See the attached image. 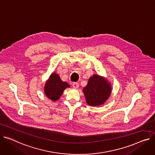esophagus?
<instances>
[{"label": "esophagus", "instance_id": "obj_1", "mask_svg": "<svg viewBox=\"0 0 155 155\" xmlns=\"http://www.w3.org/2000/svg\"><path fill=\"white\" fill-rule=\"evenodd\" d=\"M72 85H73V87L74 88H78V87H79V85L78 83H77V82H74V83H73V84H72Z\"/></svg>", "mask_w": 155, "mask_h": 155}]
</instances>
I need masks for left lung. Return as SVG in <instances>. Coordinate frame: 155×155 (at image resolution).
Returning a JSON list of instances; mask_svg holds the SVG:
<instances>
[{
    "mask_svg": "<svg viewBox=\"0 0 155 155\" xmlns=\"http://www.w3.org/2000/svg\"><path fill=\"white\" fill-rule=\"evenodd\" d=\"M87 103L90 106H99L107 101L110 95L111 88L108 82L98 75L88 80L87 85L83 89Z\"/></svg>",
    "mask_w": 155,
    "mask_h": 155,
    "instance_id": "left-lung-1",
    "label": "left lung"
}]
</instances>
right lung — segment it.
<instances>
[{"mask_svg": "<svg viewBox=\"0 0 155 155\" xmlns=\"http://www.w3.org/2000/svg\"><path fill=\"white\" fill-rule=\"evenodd\" d=\"M68 87H70V85L67 83L61 81L58 75L53 73L46 82L44 91L48 98L56 101L62 95L64 90Z\"/></svg>", "mask_w": 155, "mask_h": 155, "instance_id": "1", "label": "right lung"}]
</instances>
